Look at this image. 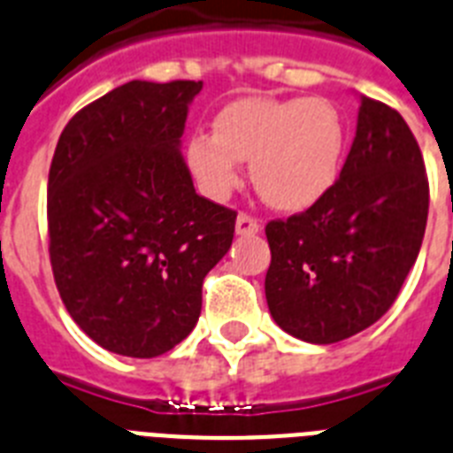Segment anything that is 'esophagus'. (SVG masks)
Segmentation results:
<instances>
[{
	"instance_id": "obj_1",
	"label": "esophagus",
	"mask_w": 453,
	"mask_h": 453,
	"mask_svg": "<svg viewBox=\"0 0 453 453\" xmlns=\"http://www.w3.org/2000/svg\"><path fill=\"white\" fill-rule=\"evenodd\" d=\"M234 230H237V234H242V237L257 234L260 233V220L253 219V216L249 214H239L237 223H234Z\"/></svg>"
}]
</instances>
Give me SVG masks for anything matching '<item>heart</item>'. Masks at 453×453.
<instances>
[{
  "label": "heart",
  "mask_w": 453,
  "mask_h": 453,
  "mask_svg": "<svg viewBox=\"0 0 453 453\" xmlns=\"http://www.w3.org/2000/svg\"><path fill=\"white\" fill-rule=\"evenodd\" d=\"M345 154V124L325 98L246 96L227 104L211 133H196L186 161L200 191L223 200L239 184V161H250L257 196L280 211H303L336 184Z\"/></svg>",
  "instance_id": "heart-1"
}]
</instances>
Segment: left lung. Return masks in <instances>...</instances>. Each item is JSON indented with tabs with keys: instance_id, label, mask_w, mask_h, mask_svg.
I'll list each match as a JSON object with an SVG mask.
<instances>
[{
	"instance_id": "1",
	"label": "left lung",
	"mask_w": 453,
	"mask_h": 453,
	"mask_svg": "<svg viewBox=\"0 0 453 453\" xmlns=\"http://www.w3.org/2000/svg\"><path fill=\"white\" fill-rule=\"evenodd\" d=\"M428 180L396 110L362 96L357 133L334 188L302 214L265 227L273 322L306 343L364 332L389 311L419 256Z\"/></svg>"
}]
</instances>
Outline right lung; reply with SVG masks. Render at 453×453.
<instances>
[{
  "instance_id": "obj_1",
  "label": "right lung",
  "mask_w": 453,
  "mask_h": 453,
  "mask_svg": "<svg viewBox=\"0 0 453 453\" xmlns=\"http://www.w3.org/2000/svg\"><path fill=\"white\" fill-rule=\"evenodd\" d=\"M203 80H131L82 108L48 174L57 290L115 355L151 359L193 332L203 280L230 250L233 209L200 197L181 156Z\"/></svg>"
}]
</instances>
